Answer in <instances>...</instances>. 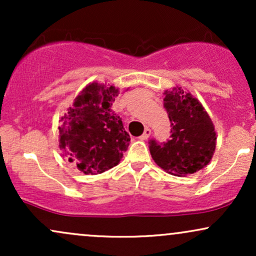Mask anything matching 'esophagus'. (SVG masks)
Masks as SVG:
<instances>
[{"instance_id":"1","label":"esophagus","mask_w":256,"mask_h":256,"mask_svg":"<svg viewBox=\"0 0 256 256\" xmlns=\"http://www.w3.org/2000/svg\"><path fill=\"white\" fill-rule=\"evenodd\" d=\"M152 134V130L149 128H146V130H144V132H143V134L142 136L140 137V140H148L149 138V136H150Z\"/></svg>"}]
</instances>
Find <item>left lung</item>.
I'll return each mask as SVG.
<instances>
[{
  "label": "left lung",
  "instance_id": "1",
  "mask_svg": "<svg viewBox=\"0 0 256 256\" xmlns=\"http://www.w3.org/2000/svg\"><path fill=\"white\" fill-rule=\"evenodd\" d=\"M164 107L171 122V136L166 142L149 140L152 160L178 177L200 171L208 165L216 150L212 120L198 100L182 88L165 91Z\"/></svg>",
  "mask_w": 256,
  "mask_h": 256
}]
</instances>
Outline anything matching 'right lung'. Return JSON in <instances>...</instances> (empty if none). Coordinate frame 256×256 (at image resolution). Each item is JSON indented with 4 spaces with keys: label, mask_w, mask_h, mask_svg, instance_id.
Listing matches in <instances>:
<instances>
[{
    "label": "right lung",
    "mask_w": 256,
    "mask_h": 256,
    "mask_svg": "<svg viewBox=\"0 0 256 256\" xmlns=\"http://www.w3.org/2000/svg\"><path fill=\"white\" fill-rule=\"evenodd\" d=\"M118 95L113 85L91 83L61 119L60 150L85 174H98L116 166L128 150L130 136L110 108Z\"/></svg>",
    "instance_id": "add662e5"
}]
</instances>
